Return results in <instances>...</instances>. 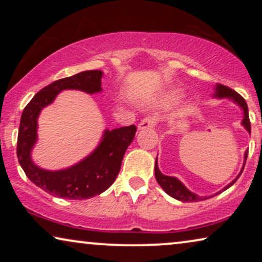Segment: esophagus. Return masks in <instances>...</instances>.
<instances>
[{
	"mask_svg": "<svg viewBox=\"0 0 262 262\" xmlns=\"http://www.w3.org/2000/svg\"><path fill=\"white\" fill-rule=\"evenodd\" d=\"M156 118L155 117H145L141 123L138 124V130H144V128L154 127L156 125Z\"/></svg>",
	"mask_w": 262,
	"mask_h": 262,
	"instance_id": "esophagus-1",
	"label": "esophagus"
}]
</instances>
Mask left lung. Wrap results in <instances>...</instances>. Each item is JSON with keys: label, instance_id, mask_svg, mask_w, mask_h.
Segmentation results:
<instances>
[{"label": "left lung", "instance_id": "8db88e82", "mask_svg": "<svg viewBox=\"0 0 262 262\" xmlns=\"http://www.w3.org/2000/svg\"><path fill=\"white\" fill-rule=\"evenodd\" d=\"M213 96H214V98H220V99L228 98V99L232 100V101H234L235 103H237V105L241 107L242 111H243L242 125L245 126L246 130L250 134V121H249V116H248V106H247L246 100L243 99L242 96L238 94V93H236L235 91H232L231 88H229V87H227V85H223L221 83L216 84V92H214ZM247 156H248V151L245 152V163H243L242 170H241V173L237 175V178H236L235 180H232L230 184L225 186L223 189H221L220 192H217L216 194L210 195V196H200L198 194H195V193L189 191L188 188H186V186L182 184L180 180H178L177 178L167 177V175L161 173L160 169H159V164H157V157H156V161H155V177H156L157 182H159V185L163 188V191L166 192L167 194L173 196V198L180 200V202H185V203L200 202V200H205V199L212 198V196L220 194V193H222L223 191H225V189H228L229 187H230V186L234 185L236 180H237V179L239 178V175L242 174L243 168H245V164H246Z\"/></svg>", "mask_w": 262, "mask_h": 262}]
</instances>
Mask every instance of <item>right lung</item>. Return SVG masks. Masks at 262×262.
<instances>
[{"label": "right lung", "instance_id": "1", "mask_svg": "<svg viewBox=\"0 0 262 262\" xmlns=\"http://www.w3.org/2000/svg\"><path fill=\"white\" fill-rule=\"evenodd\" d=\"M101 70H87L52 82L33 96L21 114L17 160L27 178L51 195L83 200L101 194L116 181L124 154L134 141L137 127L130 125L105 130L94 151L66 169L46 170L32 161L31 151L38 138V117L41 110L52 103L56 96L66 89H77L88 94L101 92Z\"/></svg>", "mask_w": 262, "mask_h": 262}]
</instances>
